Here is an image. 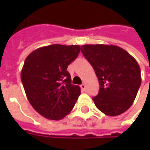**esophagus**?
Returning <instances> with one entry per match:
<instances>
[{
    "instance_id": "34e87169",
    "label": "esophagus",
    "mask_w": 150,
    "mask_h": 150,
    "mask_svg": "<svg viewBox=\"0 0 150 150\" xmlns=\"http://www.w3.org/2000/svg\"><path fill=\"white\" fill-rule=\"evenodd\" d=\"M80 87H81V89H82L83 91H86V85L82 84L81 86H80Z\"/></svg>"
}]
</instances>
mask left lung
<instances>
[{
    "label": "left lung",
    "instance_id": "left-lung-1",
    "mask_svg": "<svg viewBox=\"0 0 150 150\" xmlns=\"http://www.w3.org/2000/svg\"><path fill=\"white\" fill-rule=\"evenodd\" d=\"M82 54L93 66L100 90L93 100L107 116H117L132 105L142 82L139 64L132 55L115 45L86 44Z\"/></svg>",
    "mask_w": 150,
    "mask_h": 150
}]
</instances>
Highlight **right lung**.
<instances>
[{"mask_svg":"<svg viewBox=\"0 0 150 150\" xmlns=\"http://www.w3.org/2000/svg\"><path fill=\"white\" fill-rule=\"evenodd\" d=\"M79 45H53L38 48L28 55L21 80L30 104L50 120H61L75 106L81 89L71 84L68 66L79 54Z\"/></svg>","mask_w":150,"mask_h":150,"instance_id":"right-lung-1","label":"right lung"}]
</instances>
